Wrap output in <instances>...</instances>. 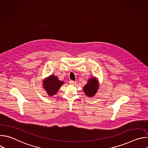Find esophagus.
Returning <instances> with one entry per match:
<instances>
[{
  "mask_svg": "<svg viewBox=\"0 0 148 148\" xmlns=\"http://www.w3.org/2000/svg\"><path fill=\"white\" fill-rule=\"evenodd\" d=\"M69 82H70V84H76V81H73V80H70V81H69Z\"/></svg>",
  "mask_w": 148,
  "mask_h": 148,
  "instance_id": "obj_1",
  "label": "esophagus"
}]
</instances>
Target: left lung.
<instances>
[{
  "mask_svg": "<svg viewBox=\"0 0 148 148\" xmlns=\"http://www.w3.org/2000/svg\"><path fill=\"white\" fill-rule=\"evenodd\" d=\"M98 82L95 78H91L84 87L83 90L88 97H93L98 90Z\"/></svg>",
  "mask_w": 148,
  "mask_h": 148,
  "instance_id": "8db88e82",
  "label": "left lung"
}]
</instances>
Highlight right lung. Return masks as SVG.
<instances>
[{"instance_id":"1","label":"right lung","mask_w":148,"mask_h":148,"mask_svg":"<svg viewBox=\"0 0 148 148\" xmlns=\"http://www.w3.org/2000/svg\"><path fill=\"white\" fill-rule=\"evenodd\" d=\"M62 84L63 82L60 81L56 76L51 75L44 81L43 86L48 95L51 96L57 93Z\"/></svg>"}]
</instances>
